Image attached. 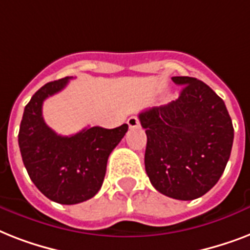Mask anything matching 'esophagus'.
Listing matches in <instances>:
<instances>
[{
	"mask_svg": "<svg viewBox=\"0 0 250 250\" xmlns=\"http://www.w3.org/2000/svg\"><path fill=\"white\" fill-rule=\"evenodd\" d=\"M127 123H128L129 128H137V127H140V122H139V119L136 117H129Z\"/></svg>",
	"mask_w": 250,
	"mask_h": 250,
	"instance_id": "esophagus-1",
	"label": "esophagus"
}]
</instances>
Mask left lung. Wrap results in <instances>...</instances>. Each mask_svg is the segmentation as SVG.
Returning a JSON list of instances; mask_svg holds the SVG:
<instances>
[{
    "mask_svg": "<svg viewBox=\"0 0 250 250\" xmlns=\"http://www.w3.org/2000/svg\"><path fill=\"white\" fill-rule=\"evenodd\" d=\"M178 100L139 114L146 133L145 171L158 192L189 201L218 183L229 162L233 127L225 102L209 85L174 76Z\"/></svg>",
    "mask_w": 250,
    "mask_h": 250,
    "instance_id": "1",
    "label": "left lung"
}]
</instances>
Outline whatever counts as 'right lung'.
<instances>
[{"label": "right lung", "mask_w": 250, "mask_h": 250, "mask_svg": "<svg viewBox=\"0 0 250 250\" xmlns=\"http://www.w3.org/2000/svg\"><path fill=\"white\" fill-rule=\"evenodd\" d=\"M72 78L50 82L33 94L25 105L18 143L25 170L37 189L49 200L74 205L86 201L101 188L106 165L128 129L88 127L72 136H61L46 125L42 104L58 93Z\"/></svg>", "instance_id": "add662e5"}]
</instances>
